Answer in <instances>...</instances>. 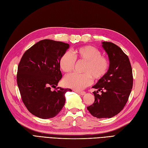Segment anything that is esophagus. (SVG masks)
Returning a JSON list of instances; mask_svg holds the SVG:
<instances>
[{
    "label": "esophagus",
    "instance_id": "obj_1",
    "mask_svg": "<svg viewBox=\"0 0 148 148\" xmlns=\"http://www.w3.org/2000/svg\"><path fill=\"white\" fill-rule=\"evenodd\" d=\"M75 92H77V93H78L79 95H84L85 94H86V92H84V91H75Z\"/></svg>",
    "mask_w": 148,
    "mask_h": 148
}]
</instances>
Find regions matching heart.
<instances>
[{
	"instance_id": "1",
	"label": "heart",
	"mask_w": 148,
	"mask_h": 148,
	"mask_svg": "<svg viewBox=\"0 0 148 148\" xmlns=\"http://www.w3.org/2000/svg\"><path fill=\"white\" fill-rule=\"evenodd\" d=\"M75 61L84 62L82 69L83 73L69 75L64 80L65 86L75 90H82L90 85L92 78L96 80L101 79L109 68L108 59L101 55L99 49L91 46L78 47L71 53L65 52L59 61L60 70L66 73H70L74 69Z\"/></svg>"
}]
</instances>
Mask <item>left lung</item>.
<instances>
[{"instance_id":"8db88e82","label":"left lung","mask_w":148,"mask_h":148,"mask_svg":"<svg viewBox=\"0 0 148 148\" xmlns=\"http://www.w3.org/2000/svg\"><path fill=\"white\" fill-rule=\"evenodd\" d=\"M110 62L104 77L92 86L95 102L87 107L90 114L98 119L111 118L126 105L133 87L132 69L128 56L120 47L110 42H102ZM101 91L102 94L97 92Z\"/></svg>"}]
</instances>
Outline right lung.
Returning <instances> with one entry per match:
<instances>
[{
    "instance_id": "obj_1",
    "label": "right lung",
    "mask_w": 148,
    "mask_h": 148,
    "mask_svg": "<svg viewBox=\"0 0 148 148\" xmlns=\"http://www.w3.org/2000/svg\"><path fill=\"white\" fill-rule=\"evenodd\" d=\"M69 44L51 39L36 43L22 56L16 75L22 101L26 108L36 117H54L65 105L70 89L56 86L62 75L59 65L60 56ZM56 88L52 91L51 88Z\"/></svg>"
}]
</instances>
